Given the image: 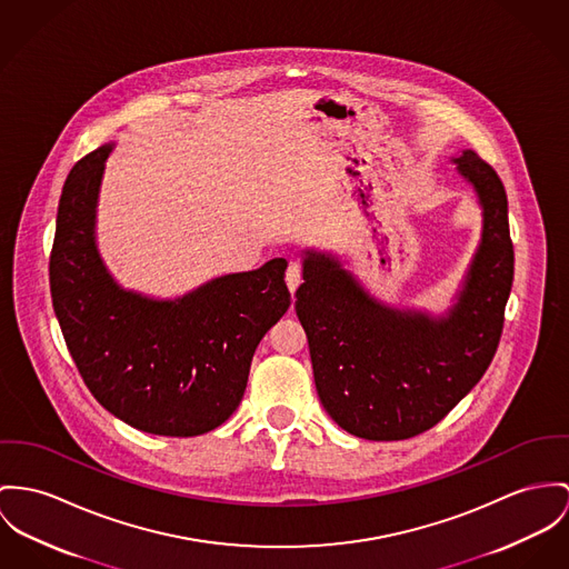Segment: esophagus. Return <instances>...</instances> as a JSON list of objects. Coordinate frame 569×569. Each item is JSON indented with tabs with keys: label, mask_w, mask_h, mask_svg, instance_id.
<instances>
[{
	"label": "esophagus",
	"mask_w": 569,
	"mask_h": 569,
	"mask_svg": "<svg viewBox=\"0 0 569 569\" xmlns=\"http://www.w3.org/2000/svg\"><path fill=\"white\" fill-rule=\"evenodd\" d=\"M301 281H303V268H301V263L290 262L288 270H286V283H288L290 292H295V290L301 286Z\"/></svg>",
	"instance_id": "esophagus-1"
}]
</instances>
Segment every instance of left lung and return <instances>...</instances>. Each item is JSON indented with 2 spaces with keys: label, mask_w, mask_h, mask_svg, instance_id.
Wrapping results in <instances>:
<instances>
[{
  "label": "left lung",
  "mask_w": 569,
  "mask_h": 569,
  "mask_svg": "<svg viewBox=\"0 0 569 569\" xmlns=\"http://www.w3.org/2000/svg\"><path fill=\"white\" fill-rule=\"evenodd\" d=\"M482 208V238L463 290L446 318L372 299L331 256L307 251L295 309L327 413L350 436H420L481 381L505 325L513 286L507 192L475 151L455 160Z\"/></svg>",
  "instance_id": "8db88e82"
}]
</instances>
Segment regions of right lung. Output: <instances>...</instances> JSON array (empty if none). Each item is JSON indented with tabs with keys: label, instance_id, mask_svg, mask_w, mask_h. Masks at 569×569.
I'll list each match as a JSON object with an SVG mask.
<instances>
[{
	"label": "right lung",
	"instance_id": "1",
	"mask_svg": "<svg viewBox=\"0 0 569 569\" xmlns=\"http://www.w3.org/2000/svg\"><path fill=\"white\" fill-rule=\"evenodd\" d=\"M112 144L67 177L49 256L51 303L90 393L133 429L192 438L240 405L253 352L288 311V262L208 281L176 301L123 290L94 244V208Z\"/></svg>",
	"mask_w": 569,
	"mask_h": 569
}]
</instances>
